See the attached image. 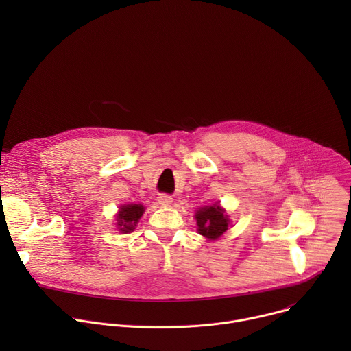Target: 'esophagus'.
Masks as SVG:
<instances>
[{
	"label": "esophagus",
	"mask_w": 351,
	"mask_h": 351,
	"mask_svg": "<svg viewBox=\"0 0 351 351\" xmlns=\"http://www.w3.org/2000/svg\"><path fill=\"white\" fill-rule=\"evenodd\" d=\"M158 202L162 206H169L173 202V198L171 195H168V194H160L158 195Z\"/></svg>",
	"instance_id": "1"
}]
</instances>
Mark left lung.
Segmentation results:
<instances>
[{"instance_id":"8db88e82","label":"left lung","mask_w":351,"mask_h":351,"mask_svg":"<svg viewBox=\"0 0 351 351\" xmlns=\"http://www.w3.org/2000/svg\"><path fill=\"white\" fill-rule=\"evenodd\" d=\"M198 233L206 236L207 239H218L223 232L228 230V217L223 214V210L219 206L204 207L198 210L195 214Z\"/></svg>"}]
</instances>
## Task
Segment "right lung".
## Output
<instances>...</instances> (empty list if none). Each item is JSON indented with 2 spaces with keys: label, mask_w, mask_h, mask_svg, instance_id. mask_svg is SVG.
Masks as SVG:
<instances>
[{
  "label": "right lung",
  "mask_w": 351,
  "mask_h": 351,
  "mask_svg": "<svg viewBox=\"0 0 351 351\" xmlns=\"http://www.w3.org/2000/svg\"><path fill=\"white\" fill-rule=\"evenodd\" d=\"M144 213V207L140 204H129V206H123L118 214V226L119 230L123 233L132 232L136 226V223L138 222L140 217Z\"/></svg>",
  "instance_id": "1"
}]
</instances>
